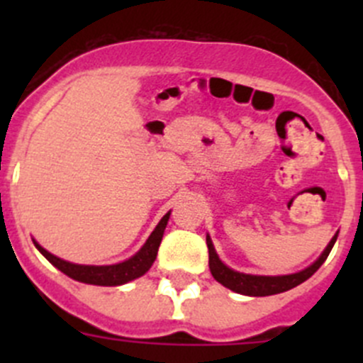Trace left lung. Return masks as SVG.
Instances as JSON below:
<instances>
[{"label":"left lung","mask_w":363,"mask_h":363,"mask_svg":"<svg viewBox=\"0 0 363 363\" xmlns=\"http://www.w3.org/2000/svg\"><path fill=\"white\" fill-rule=\"evenodd\" d=\"M335 240H337V233L334 235V239L330 240V244L327 246V250L323 251V255L316 259L311 267L303 269L302 272L290 274V276H251V274H240L235 270L228 269L221 259L216 255L214 246H212L211 239L207 237V247H208V269H211L212 276L218 283H221L223 286H226L228 290L237 291V294L250 295V296H267V295H276L283 294V291L291 290V288L298 286L300 283H303L306 279H309L321 265H323L325 259L330 255L332 247H334Z\"/></svg>","instance_id":"obj_1"}]
</instances>
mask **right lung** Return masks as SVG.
Here are the masks:
<instances>
[{
    "mask_svg": "<svg viewBox=\"0 0 363 363\" xmlns=\"http://www.w3.org/2000/svg\"><path fill=\"white\" fill-rule=\"evenodd\" d=\"M168 218H170V212L161 218L158 226H156L155 232L151 233L147 242L142 246V250L135 256H131L130 259H126V262L123 263H117V265H75V263L65 262V259L50 255V252L43 250L40 244L35 242V246L38 247V251L42 252L56 269H60L61 272L67 274L72 279L80 281V283L96 284V286H119V284H124L128 283V281H133L137 279V277L144 276V274L151 269V265L156 259V255H158V247L161 244V239H163V232L164 228H167Z\"/></svg>",
    "mask_w": 363,
    "mask_h": 363,
    "instance_id": "obj_1",
    "label": "right lung"
}]
</instances>
